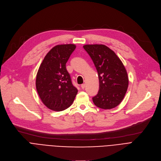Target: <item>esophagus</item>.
<instances>
[{"label":"esophagus","instance_id":"esophagus-1","mask_svg":"<svg viewBox=\"0 0 161 161\" xmlns=\"http://www.w3.org/2000/svg\"><path fill=\"white\" fill-rule=\"evenodd\" d=\"M81 87L83 89L84 88L86 87V84H84V83H83V84H81Z\"/></svg>","mask_w":161,"mask_h":161}]
</instances>
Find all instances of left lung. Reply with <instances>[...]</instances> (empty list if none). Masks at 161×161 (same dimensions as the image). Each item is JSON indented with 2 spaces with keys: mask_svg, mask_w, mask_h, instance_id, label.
Instances as JSON below:
<instances>
[{
  "mask_svg": "<svg viewBox=\"0 0 161 161\" xmlns=\"http://www.w3.org/2000/svg\"><path fill=\"white\" fill-rule=\"evenodd\" d=\"M83 48L96 67L99 80L98 94L92 98L97 107L110 109L119 105L129 86V78L121 59L103 44H86Z\"/></svg>",
  "mask_w": 161,
  "mask_h": 161,
  "instance_id": "obj_1",
  "label": "left lung"
}]
</instances>
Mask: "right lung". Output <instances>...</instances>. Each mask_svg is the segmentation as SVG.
Returning <instances> with one entry per match:
<instances>
[{
    "label": "right lung",
    "mask_w": 161,
    "mask_h": 161,
    "mask_svg": "<svg viewBox=\"0 0 161 161\" xmlns=\"http://www.w3.org/2000/svg\"><path fill=\"white\" fill-rule=\"evenodd\" d=\"M75 47L72 44L54 46L38 69L36 91L42 102L53 111L61 112L69 108L78 93L66 69V63Z\"/></svg>",
    "instance_id": "add662e5"
}]
</instances>
